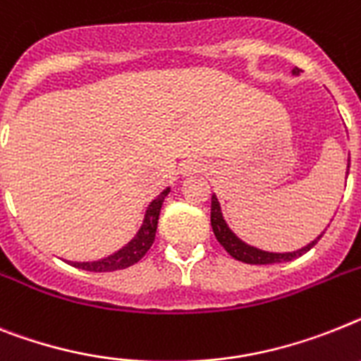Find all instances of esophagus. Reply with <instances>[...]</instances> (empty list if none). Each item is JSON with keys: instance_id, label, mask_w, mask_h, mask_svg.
Listing matches in <instances>:
<instances>
[{"instance_id": "esophagus-1", "label": "esophagus", "mask_w": 361, "mask_h": 361, "mask_svg": "<svg viewBox=\"0 0 361 361\" xmlns=\"http://www.w3.org/2000/svg\"><path fill=\"white\" fill-rule=\"evenodd\" d=\"M200 171V163L189 161L183 165V174H195V172Z\"/></svg>"}]
</instances>
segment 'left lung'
<instances>
[{
    "label": "left lung",
    "mask_w": 361,
    "mask_h": 361,
    "mask_svg": "<svg viewBox=\"0 0 361 361\" xmlns=\"http://www.w3.org/2000/svg\"><path fill=\"white\" fill-rule=\"evenodd\" d=\"M301 69L295 68L293 69V75H299ZM349 166H350V159L347 163V174H349ZM211 226H213L214 237L216 240L220 242L224 246V250L233 257V259L240 260V262H246V264H275V262H288L292 259H298V257L305 255L307 251H310L312 247L316 246L317 240L323 237V233H321L319 237L316 240H312L308 246L301 247L298 251H292V253H271V251H262L259 247L247 246L246 242H242L240 238L235 235V233L227 227L226 220L222 216V211H220V204H218L216 196L211 198Z\"/></svg>",
    "instance_id": "1"
}]
</instances>
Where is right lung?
Masks as SVG:
<instances>
[{"label": "right lung", "instance_id": "obj_1", "mask_svg": "<svg viewBox=\"0 0 361 361\" xmlns=\"http://www.w3.org/2000/svg\"><path fill=\"white\" fill-rule=\"evenodd\" d=\"M169 192H171V189L166 187L161 195L150 202V205H148L147 209V214H145L143 226H141V229L137 231V235H135L123 250L115 251L114 255L106 257V259L101 260H95V262H71V266L86 269V271H115V269H124L128 268V266L135 264V262H139V260L145 257V253L150 250V246L154 244L157 220H159V211H161V205Z\"/></svg>", "mask_w": 361, "mask_h": 361}]
</instances>
